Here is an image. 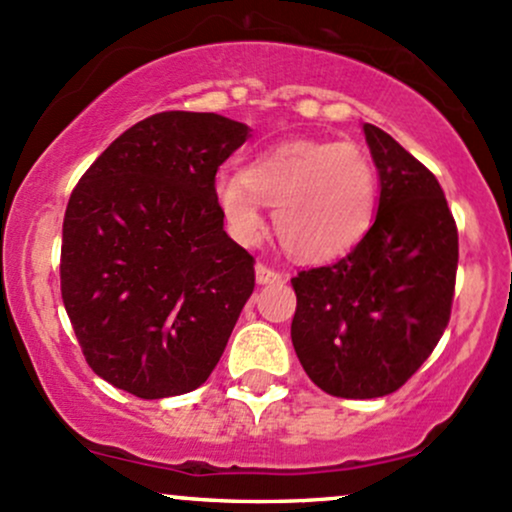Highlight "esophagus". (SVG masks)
Masks as SVG:
<instances>
[{"mask_svg":"<svg viewBox=\"0 0 512 512\" xmlns=\"http://www.w3.org/2000/svg\"><path fill=\"white\" fill-rule=\"evenodd\" d=\"M285 273L275 271V268L266 266V263H258L256 266V283L258 285H271V283H283Z\"/></svg>","mask_w":512,"mask_h":512,"instance_id":"obj_1","label":"esophagus"}]
</instances>
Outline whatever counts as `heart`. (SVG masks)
I'll return each instance as SVG.
<instances>
[{
    "label": "heart",
    "mask_w": 512,
    "mask_h": 512,
    "mask_svg": "<svg viewBox=\"0 0 512 512\" xmlns=\"http://www.w3.org/2000/svg\"><path fill=\"white\" fill-rule=\"evenodd\" d=\"M215 203L244 241L261 234V203L271 205L280 244L300 258L326 261L370 227L375 171L350 142L290 140L258 154L241 174L220 176Z\"/></svg>",
    "instance_id": "heart-1"
}]
</instances>
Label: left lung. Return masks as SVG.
<instances>
[{
	"label": "left lung",
	"mask_w": 512,
	"mask_h": 512,
	"mask_svg": "<svg viewBox=\"0 0 512 512\" xmlns=\"http://www.w3.org/2000/svg\"><path fill=\"white\" fill-rule=\"evenodd\" d=\"M380 208L348 256L292 278V346L309 380L341 399L404 387L438 346L455 297L459 239L433 171L365 123Z\"/></svg>",
	"instance_id": "left-lung-1"
}]
</instances>
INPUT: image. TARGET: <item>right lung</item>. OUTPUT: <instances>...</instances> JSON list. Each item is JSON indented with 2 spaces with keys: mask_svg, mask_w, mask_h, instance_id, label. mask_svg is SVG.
<instances>
[{
  "mask_svg": "<svg viewBox=\"0 0 512 512\" xmlns=\"http://www.w3.org/2000/svg\"><path fill=\"white\" fill-rule=\"evenodd\" d=\"M249 137L217 113L164 111L125 130L70 195L60 290L96 375L140 399L193 392L256 285L225 232L215 174Z\"/></svg>",
  "mask_w": 512,
  "mask_h": 512,
  "instance_id": "add662e5",
  "label": "right lung"
}]
</instances>
